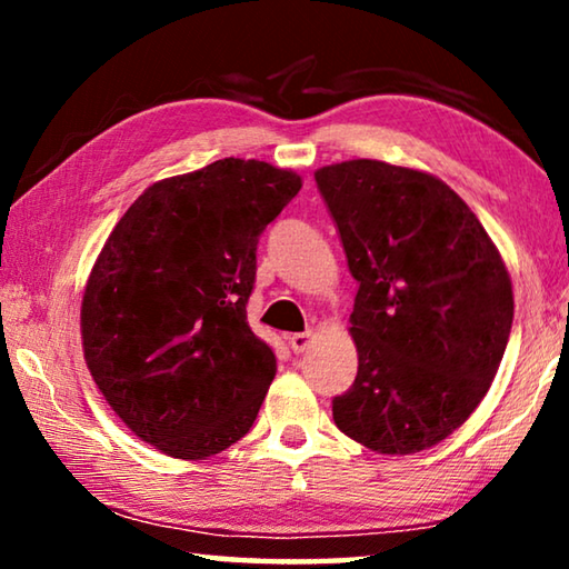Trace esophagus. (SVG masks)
<instances>
[{
    "label": "esophagus",
    "mask_w": 569,
    "mask_h": 569,
    "mask_svg": "<svg viewBox=\"0 0 569 569\" xmlns=\"http://www.w3.org/2000/svg\"><path fill=\"white\" fill-rule=\"evenodd\" d=\"M313 341V333L311 331H303V333H291L288 336V346H291L293 353H301L308 349V343Z\"/></svg>",
    "instance_id": "esophagus-1"
}]
</instances>
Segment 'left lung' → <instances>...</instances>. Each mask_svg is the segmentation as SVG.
Here are the masks:
<instances>
[{
  "mask_svg": "<svg viewBox=\"0 0 569 569\" xmlns=\"http://www.w3.org/2000/svg\"><path fill=\"white\" fill-rule=\"evenodd\" d=\"M359 281L351 336L359 371L333 399L346 437L413 455L469 419L512 331L507 266L445 180L381 160L316 170Z\"/></svg>",
  "mask_w": 569,
  "mask_h": 569,
  "instance_id": "obj_1",
  "label": "left lung"
}]
</instances>
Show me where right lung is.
Segmentation results:
<instances>
[{"instance_id": "right-lung-1", "label": "right lung", "mask_w": 569, "mask_h": 569, "mask_svg": "<svg viewBox=\"0 0 569 569\" xmlns=\"http://www.w3.org/2000/svg\"><path fill=\"white\" fill-rule=\"evenodd\" d=\"M301 176L223 158L142 192L112 228L82 296V351L134 437L206 459L248 435L276 377L246 303L266 226Z\"/></svg>"}]
</instances>
